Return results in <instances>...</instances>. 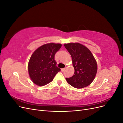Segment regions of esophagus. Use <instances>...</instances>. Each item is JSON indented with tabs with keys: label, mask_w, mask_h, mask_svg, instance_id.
<instances>
[{
	"label": "esophagus",
	"mask_w": 123,
	"mask_h": 123,
	"mask_svg": "<svg viewBox=\"0 0 123 123\" xmlns=\"http://www.w3.org/2000/svg\"><path fill=\"white\" fill-rule=\"evenodd\" d=\"M65 69H66V68H62V69H61L62 72H64V71L65 70Z\"/></svg>",
	"instance_id": "obj_1"
}]
</instances>
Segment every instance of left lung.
Segmentation results:
<instances>
[{
    "label": "left lung",
    "instance_id": "left-lung-1",
    "mask_svg": "<svg viewBox=\"0 0 123 123\" xmlns=\"http://www.w3.org/2000/svg\"><path fill=\"white\" fill-rule=\"evenodd\" d=\"M64 46L72 57L74 75L66 78L72 87L80 89L90 85L97 72V63L91 51L80 43H65Z\"/></svg>",
    "mask_w": 123,
    "mask_h": 123
}]
</instances>
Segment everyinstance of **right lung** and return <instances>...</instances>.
Masks as SVG:
<instances>
[{
    "mask_svg": "<svg viewBox=\"0 0 123 123\" xmlns=\"http://www.w3.org/2000/svg\"><path fill=\"white\" fill-rule=\"evenodd\" d=\"M60 43L43 44L32 55L28 64L30 77L34 84L43 86L53 80L61 69L54 59L56 53L61 49Z\"/></svg>",
    "mask_w": 123,
    "mask_h": 123,
    "instance_id": "obj_1",
    "label": "right lung"
}]
</instances>
